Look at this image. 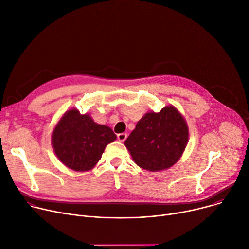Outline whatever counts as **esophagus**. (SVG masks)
Wrapping results in <instances>:
<instances>
[{
  "label": "esophagus",
  "instance_id": "obj_1",
  "mask_svg": "<svg viewBox=\"0 0 249 249\" xmlns=\"http://www.w3.org/2000/svg\"><path fill=\"white\" fill-rule=\"evenodd\" d=\"M117 137H118V140L120 142H124L126 140V138H127V134L126 133H120V134L117 135Z\"/></svg>",
  "mask_w": 249,
  "mask_h": 249
}]
</instances>
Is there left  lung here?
<instances>
[{
  "label": "left lung",
  "instance_id": "1",
  "mask_svg": "<svg viewBox=\"0 0 249 249\" xmlns=\"http://www.w3.org/2000/svg\"><path fill=\"white\" fill-rule=\"evenodd\" d=\"M185 118L173 106L145 113L125 140L132 159L144 170H166L181 158L188 143Z\"/></svg>",
  "mask_w": 249,
  "mask_h": 249
}]
</instances>
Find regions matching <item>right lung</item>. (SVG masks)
<instances>
[{"instance_id": "right-lung-1", "label": "right lung", "mask_w": 249, "mask_h": 249, "mask_svg": "<svg viewBox=\"0 0 249 249\" xmlns=\"http://www.w3.org/2000/svg\"><path fill=\"white\" fill-rule=\"evenodd\" d=\"M116 138L110 127L97 124L88 113L81 114L72 108L56 124L51 142L56 156L66 167L84 172L96 166L106 146Z\"/></svg>"}]
</instances>
